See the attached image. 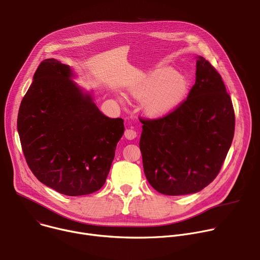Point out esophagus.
Here are the masks:
<instances>
[{
    "label": "esophagus",
    "mask_w": 260,
    "mask_h": 260,
    "mask_svg": "<svg viewBox=\"0 0 260 260\" xmlns=\"http://www.w3.org/2000/svg\"><path fill=\"white\" fill-rule=\"evenodd\" d=\"M124 136H125V138H126L127 140H133V139H135V138L137 137V133H136L135 129L128 128V129H126V131L124 132Z\"/></svg>",
    "instance_id": "esophagus-1"
}]
</instances>
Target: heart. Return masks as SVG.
Instances as JSON below:
<instances>
[{
	"label": "heart",
	"instance_id": "heart-1",
	"mask_svg": "<svg viewBox=\"0 0 260 260\" xmlns=\"http://www.w3.org/2000/svg\"><path fill=\"white\" fill-rule=\"evenodd\" d=\"M187 90V81L170 68H160L144 74L129 88V93L143 100L145 113L152 117L172 111Z\"/></svg>",
	"mask_w": 260,
	"mask_h": 260
}]
</instances>
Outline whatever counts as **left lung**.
<instances>
[{"label": "left lung", "mask_w": 260, "mask_h": 260, "mask_svg": "<svg viewBox=\"0 0 260 260\" xmlns=\"http://www.w3.org/2000/svg\"><path fill=\"white\" fill-rule=\"evenodd\" d=\"M140 149L151 186L167 196L199 192L217 177L235 134V110L220 74L204 57L187 99L158 118H140Z\"/></svg>", "instance_id": "1"}]
</instances>
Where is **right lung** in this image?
Masks as SVG:
<instances>
[{"label": "right lung", "mask_w": 260, "mask_h": 260, "mask_svg": "<svg viewBox=\"0 0 260 260\" xmlns=\"http://www.w3.org/2000/svg\"><path fill=\"white\" fill-rule=\"evenodd\" d=\"M57 59H44L17 117L22 152L40 182L69 197L102 188L124 132L121 118L105 116L69 78Z\"/></svg>", "instance_id": "obj_1"}]
</instances>
